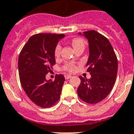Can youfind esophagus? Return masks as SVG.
I'll return each instance as SVG.
<instances>
[{"label": "esophagus", "instance_id": "obj_1", "mask_svg": "<svg viewBox=\"0 0 134 134\" xmlns=\"http://www.w3.org/2000/svg\"><path fill=\"white\" fill-rule=\"evenodd\" d=\"M71 77H72V75H65V78L66 80H68V79L71 78Z\"/></svg>", "mask_w": 134, "mask_h": 134}]
</instances>
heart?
Wrapping results in <instances>:
<instances>
[{
    "instance_id": "obj_1",
    "label": "heart",
    "mask_w": 134,
    "mask_h": 134,
    "mask_svg": "<svg viewBox=\"0 0 134 134\" xmlns=\"http://www.w3.org/2000/svg\"><path fill=\"white\" fill-rule=\"evenodd\" d=\"M71 44L73 45V47L74 48V49H75L76 48L80 46H84V41L81 38H76L72 40ZM60 50H61V46L60 44H58L56 46L55 51H54V54H55L56 57H59L60 55ZM65 69L69 71H74L75 69V66L74 63H68L65 66Z\"/></svg>"
}]
</instances>
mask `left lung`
<instances>
[{
  "label": "left lung",
  "instance_id": "left-lung-1",
  "mask_svg": "<svg viewBox=\"0 0 134 134\" xmlns=\"http://www.w3.org/2000/svg\"><path fill=\"white\" fill-rule=\"evenodd\" d=\"M78 34L89 43L86 67L91 77L87 80L80 77L77 94L84 102L96 104L109 95L115 84L118 69L117 57L109 40L100 34L91 30Z\"/></svg>",
  "mask_w": 134,
  "mask_h": 134
}]
</instances>
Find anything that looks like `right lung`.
I'll use <instances>...</instances> for the list:
<instances>
[{
	"label": "right lung",
	"instance_id": "obj_1",
	"mask_svg": "<svg viewBox=\"0 0 134 134\" xmlns=\"http://www.w3.org/2000/svg\"><path fill=\"white\" fill-rule=\"evenodd\" d=\"M64 37V34H53L34 35L19 57V74L22 88L29 98L40 107H51L60 98L65 77L57 75L52 81L46 80V75L55 65V48Z\"/></svg>",
	"mask_w": 134,
	"mask_h": 134
}]
</instances>
